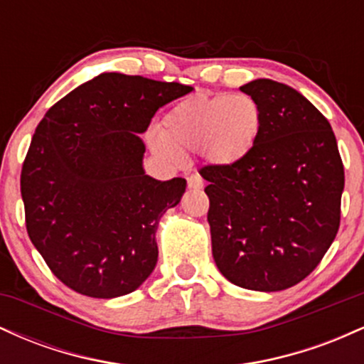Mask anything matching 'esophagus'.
<instances>
[{"instance_id": "obj_1", "label": "esophagus", "mask_w": 364, "mask_h": 364, "mask_svg": "<svg viewBox=\"0 0 364 364\" xmlns=\"http://www.w3.org/2000/svg\"><path fill=\"white\" fill-rule=\"evenodd\" d=\"M188 188H190V190H202L203 179L200 178V174H191V176H188Z\"/></svg>"}]
</instances>
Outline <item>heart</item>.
<instances>
[{"instance_id":"obj_1","label":"heart","mask_w":364,"mask_h":364,"mask_svg":"<svg viewBox=\"0 0 364 364\" xmlns=\"http://www.w3.org/2000/svg\"><path fill=\"white\" fill-rule=\"evenodd\" d=\"M260 132L262 109L253 97L196 92L171 107L161 129L149 135V147L168 162L202 152L217 168H231L250 157Z\"/></svg>"}]
</instances>
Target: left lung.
<instances>
[{"mask_svg": "<svg viewBox=\"0 0 364 364\" xmlns=\"http://www.w3.org/2000/svg\"><path fill=\"white\" fill-rule=\"evenodd\" d=\"M262 109L260 139L231 168L200 169L219 272L235 286L275 292L301 282L336 240L344 191L332 127L289 85L240 87Z\"/></svg>", "mask_w": 364, "mask_h": 364, "instance_id": "8db88e82", "label": "left lung"}]
</instances>
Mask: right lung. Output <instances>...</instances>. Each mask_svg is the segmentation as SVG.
<instances>
[{
  "instance_id": "1",
  "label": "right lung",
  "mask_w": 364,
  "mask_h": 364,
  "mask_svg": "<svg viewBox=\"0 0 364 364\" xmlns=\"http://www.w3.org/2000/svg\"><path fill=\"white\" fill-rule=\"evenodd\" d=\"M193 87L101 73L46 112L25 157L20 190L32 245L70 289L111 299L154 272L159 220L186 179L145 174L147 132L159 107Z\"/></svg>"
}]
</instances>
